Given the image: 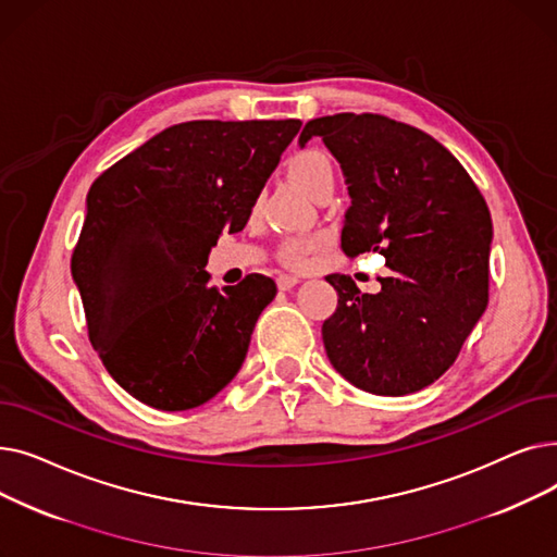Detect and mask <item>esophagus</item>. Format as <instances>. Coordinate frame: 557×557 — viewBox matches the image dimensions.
I'll return each mask as SVG.
<instances>
[{
  "label": "esophagus",
  "mask_w": 557,
  "mask_h": 557,
  "mask_svg": "<svg viewBox=\"0 0 557 557\" xmlns=\"http://www.w3.org/2000/svg\"><path fill=\"white\" fill-rule=\"evenodd\" d=\"M298 282H300V280H298L296 275H277V286H280V290L294 288Z\"/></svg>",
  "instance_id": "34e87169"
}]
</instances>
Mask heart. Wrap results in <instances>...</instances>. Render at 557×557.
<instances>
[{
	"instance_id": "heart-1",
	"label": "heart",
	"mask_w": 557,
	"mask_h": 557,
	"mask_svg": "<svg viewBox=\"0 0 557 557\" xmlns=\"http://www.w3.org/2000/svg\"><path fill=\"white\" fill-rule=\"evenodd\" d=\"M286 175L290 183H296L302 191L311 194L313 198L334 185V166L330 158L318 151V149H300L294 156L286 160ZM320 246L318 239H286L280 246V259L286 263V267L302 269L309 263L311 252Z\"/></svg>"
}]
</instances>
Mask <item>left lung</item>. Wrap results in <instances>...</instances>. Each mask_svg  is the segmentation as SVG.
<instances>
[{
	"label": "left lung",
	"mask_w": 557,
	"mask_h": 557,
	"mask_svg": "<svg viewBox=\"0 0 557 557\" xmlns=\"http://www.w3.org/2000/svg\"><path fill=\"white\" fill-rule=\"evenodd\" d=\"M313 135L341 162L352 198L343 252H379L391 269L379 294H361L349 275H327L338 294L323 323L327 357L366 393L422 391L454 366L487 307L485 198L441 141L391 116H318L300 144Z\"/></svg>",
	"instance_id": "left-lung-1"
}]
</instances>
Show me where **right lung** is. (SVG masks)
Here are the masks:
<instances>
[{
  "label": "right lung",
  "instance_id": "obj_1",
  "mask_svg": "<svg viewBox=\"0 0 557 557\" xmlns=\"http://www.w3.org/2000/svg\"><path fill=\"white\" fill-rule=\"evenodd\" d=\"M300 120L175 124L87 191L72 252L87 336L126 393L160 411L210 401L239 372L275 294L250 273L210 286L219 234L239 232Z\"/></svg>",
  "mask_w": 557,
  "mask_h": 557
}]
</instances>
